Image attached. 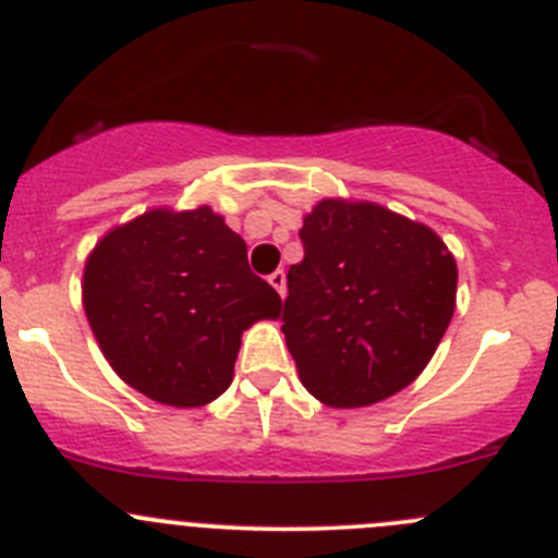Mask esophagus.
<instances>
[{
    "label": "esophagus",
    "instance_id": "esophagus-1",
    "mask_svg": "<svg viewBox=\"0 0 558 558\" xmlns=\"http://www.w3.org/2000/svg\"><path fill=\"white\" fill-rule=\"evenodd\" d=\"M269 283H272V289L278 291L280 296H286V272L283 269H278V272L269 275Z\"/></svg>",
    "mask_w": 558,
    "mask_h": 558
}]
</instances>
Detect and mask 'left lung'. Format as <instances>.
I'll return each instance as SVG.
<instances>
[{
	"label": "left lung",
	"mask_w": 558,
	"mask_h": 558,
	"mask_svg": "<svg viewBox=\"0 0 558 558\" xmlns=\"http://www.w3.org/2000/svg\"><path fill=\"white\" fill-rule=\"evenodd\" d=\"M283 332L300 383L327 408H368L408 388L444 338L457 262L432 228L363 201L305 215Z\"/></svg>",
	"instance_id": "left-lung-1"
}]
</instances>
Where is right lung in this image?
Returning a JSON list of instances; mask_svg holds the SVG:
<instances>
[{"label": "right lung", "instance_id": "right-lung-1", "mask_svg": "<svg viewBox=\"0 0 558 558\" xmlns=\"http://www.w3.org/2000/svg\"><path fill=\"white\" fill-rule=\"evenodd\" d=\"M82 303L114 374L170 408L226 393L242 332L283 305L208 206L150 208L112 228L87 258Z\"/></svg>", "mask_w": 558, "mask_h": 558}]
</instances>
